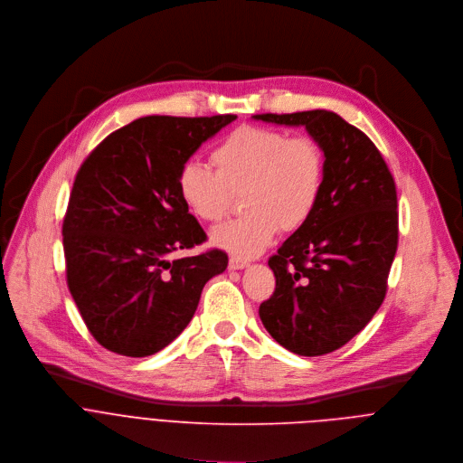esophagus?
Returning <instances> with one entry per match:
<instances>
[{"mask_svg":"<svg viewBox=\"0 0 463 463\" xmlns=\"http://www.w3.org/2000/svg\"><path fill=\"white\" fill-rule=\"evenodd\" d=\"M228 266H230V269H242V268H246V266H248V262H246L244 259L232 257V259H230V262H228Z\"/></svg>","mask_w":463,"mask_h":463,"instance_id":"esophagus-1","label":"esophagus"}]
</instances>
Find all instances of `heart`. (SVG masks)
I'll use <instances>...</instances> for the list:
<instances>
[{
    "mask_svg": "<svg viewBox=\"0 0 463 463\" xmlns=\"http://www.w3.org/2000/svg\"><path fill=\"white\" fill-rule=\"evenodd\" d=\"M215 171L201 162L182 164L178 195L197 219L215 222L230 208L232 195H242L246 215L215 226L210 241L235 257L262 253L277 232H296L314 215L326 160L312 137L244 126L230 133L212 153Z\"/></svg>",
    "mask_w": 463,
    "mask_h": 463,
    "instance_id": "heart-1",
    "label": "heart"
}]
</instances>
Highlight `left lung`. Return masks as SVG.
<instances>
[{"instance_id":"obj_1","label":"left lung","mask_w":463,"mask_h":463,"mask_svg":"<svg viewBox=\"0 0 463 463\" xmlns=\"http://www.w3.org/2000/svg\"><path fill=\"white\" fill-rule=\"evenodd\" d=\"M277 126H303L325 153L319 204L268 266L273 296L259 307L268 334L299 355L341 348L382 307L398 250L394 178L363 131L332 111L253 115Z\"/></svg>"}]
</instances>
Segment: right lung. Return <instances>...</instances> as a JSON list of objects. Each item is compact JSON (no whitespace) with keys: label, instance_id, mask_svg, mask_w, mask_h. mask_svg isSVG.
Masks as SVG:
<instances>
[{"label":"right lung","instance_id":"add662e5","mask_svg":"<svg viewBox=\"0 0 463 463\" xmlns=\"http://www.w3.org/2000/svg\"><path fill=\"white\" fill-rule=\"evenodd\" d=\"M235 118H138L104 138L76 173L61 230L67 287L104 348L156 354L188 326L204 285L226 269L221 250L169 255L206 241L178 195V169Z\"/></svg>","mask_w":463,"mask_h":463}]
</instances>
